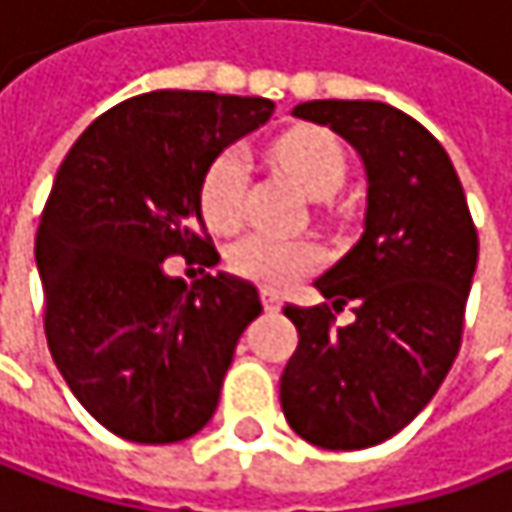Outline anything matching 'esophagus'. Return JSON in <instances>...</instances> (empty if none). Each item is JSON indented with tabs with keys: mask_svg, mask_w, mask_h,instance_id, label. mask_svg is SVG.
Returning <instances> with one entry per match:
<instances>
[{
	"mask_svg": "<svg viewBox=\"0 0 512 512\" xmlns=\"http://www.w3.org/2000/svg\"><path fill=\"white\" fill-rule=\"evenodd\" d=\"M262 306L268 311H279V306H282V297L276 294V291H271V288H262Z\"/></svg>",
	"mask_w": 512,
	"mask_h": 512,
	"instance_id": "34e87169",
	"label": "esophagus"
}]
</instances>
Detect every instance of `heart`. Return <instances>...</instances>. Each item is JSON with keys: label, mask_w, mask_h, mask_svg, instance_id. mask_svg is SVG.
I'll return each mask as SVG.
<instances>
[{"label": "heart", "mask_w": 512, "mask_h": 512, "mask_svg": "<svg viewBox=\"0 0 512 512\" xmlns=\"http://www.w3.org/2000/svg\"><path fill=\"white\" fill-rule=\"evenodd\" d=\"M274 154L279 165L314 201H329L347 177L344 148L329 130H288L285 136L276 139ZM247 174H250V157L241 145L224 148L215 157V163L209 165L203 177L201 206L212 227L230 230L241 221L244 198H247ZM320 259L323 253L314 241L276 236L268 230H253L233 241V247L227 250V262L236 274L271 288L291 285L294 279L314 271Z\"/></svg>", "instance_id": "heart-1"}]
</instances>
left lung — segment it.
<instances>
[{"mask_svg": "<svg viewBox=\"0 0 512 512\" xmlns=\"http://www.w3.org/2000/svg\"><path fill=\"white\" fill-rule=\"evenodd\" d=\"M294 116L335 130L364 163V233L314 288L332 309L285 306L300 344L279 379L288 425L352 452L399 434L455 364L478 265V233L443 145L382 101H306Z\"/></svg>", "mask_w": 512, "mask_h": 512, "instance_id": "8db88e82", "label": "left lung"}]
</instances>
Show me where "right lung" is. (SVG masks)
I'll use <instances>...</instances> for the list:
<instances>
[{"instance_id": "add662e5", "label": "right lung", "mask_w": 512, "mask_h": 512, "mask_svg": "<svg viewBox=\"0 0 512 512\" xmlns=\"http://www.w3.org/2000/svg\"><path fill=\"white\" fill-rule=\"evenodd\" d=\"M271 116L268 98L145 92L98 116L57 168L34 244L46 338L75 399L125 440L198 434L262 314L253 282L206 274L189 288L163 262L221 259L201 236L203 177Z\"/></svg>"}]
</instances>
